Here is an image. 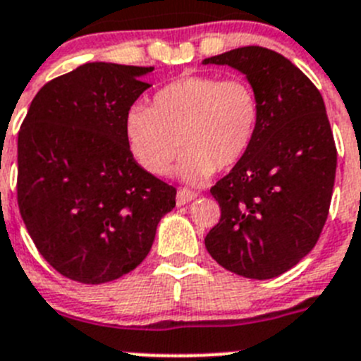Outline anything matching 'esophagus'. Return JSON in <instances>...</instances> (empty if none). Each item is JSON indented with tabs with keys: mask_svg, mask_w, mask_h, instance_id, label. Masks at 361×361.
Listing matches in <instances>:
<instances>
[{
	"mask_svg": "<svg viewBox=\"0 0 361 361\" xmlns=\"http://www.w3.org/2000/svg\"><path fill=\"white\" fill-rule=\"evenodd\" d=\"M197 197V192H192V190H188V188H180L176 194V203L178 204H187L188 201H192Z\"/></svg>",
	"mask_w": 361,
	"mask_h": 361,
	"instance_id": "1",
	"label": "esophagus"
}]
</instances>
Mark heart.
<instances>
[{
    "instance_id": "1",
    "label": "heart",
    "mask_w": 361,
    "mask_h": 361,
    "mask_svg": "<svg viewBox=\"0 0 361 361\" xmlns=\"http://www.w3.org/2000/svg\"><path fill=\"white\" fill-rule=\"evenodd\" d=\"M259 126L261 102L246 79L183 75L158 90L151 108L129 109L126 136L135 160L149 174H169L181 147V178L203 181L239 164Z\"/></svg>"
}]
</instances>
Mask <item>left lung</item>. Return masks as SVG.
<instances>
[{"instance_id":"1","label":"left lung","mask_w":361,"mask_h":361,"mask_svg":"<svg viewBox=\"0 0 361 361\" xmlns=\"http://www.w3.org/2000/svg\"><path fill=\"white\" fill-rule=\"evenodd\" d=\"M203 63L243 71L261 102L252 149L210 188L221 217L204 246L232 274L279 277L313 250L329 214L336 145L326 104L290 59L268 48H235Z\"/></svg>"}]
</instances>
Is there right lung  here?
I'll return each instance as SVG.
<instances>
[{
  "label": "right lung",
  "mask_w": 361,
  "mask_h": 361,
  "mask_svg": "<svg viewBox=\"0 0 361 361\" xmlns=\"http://www.w3.org/2000/svg\"><path fill=\"white\" fill-rule=\"evenodd\" d=\"M152 66L87 63L44 84L18 135V204L44 261L104 284L147 257L176 188L136 164L126 116Z\"/></svg>",
  "instance_id": "1"
}]
</instances>
